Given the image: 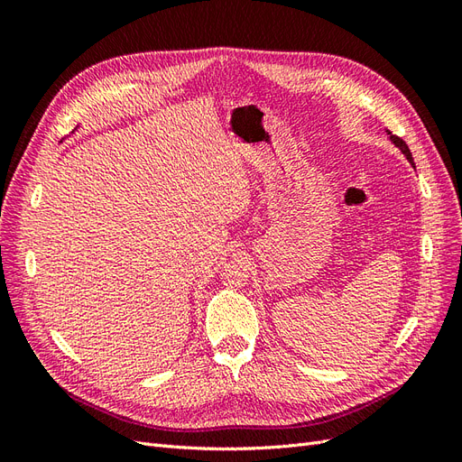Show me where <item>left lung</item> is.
<instances>
[{"mask_svg":"<svg viewBox=\"0 0 462 462\" xmlns=\"http://www.w3.org/2000/svg\"><path fill=\"white\" fill-rule=\"evenodd\" d=\"M387 134H389V141L391 143H393L402 153H404V156H407V160L411 162V165L414 167V160H412V153H411V150H409V146L407 144H404V141H402V138H399V136H395V134H391L389 131H387Z\"/></svg>","mask_w":462,"mask_h":462,"instance_id":"left-lung-1","label":"left lung"}]
</instances>
